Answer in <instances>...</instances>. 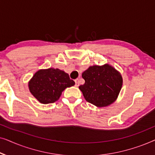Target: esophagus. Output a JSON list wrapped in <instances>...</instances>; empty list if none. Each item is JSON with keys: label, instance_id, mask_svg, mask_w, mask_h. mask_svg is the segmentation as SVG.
<instances>
[{"label": "esophagus", "instance_id": "obj_1", "mask_svg": "<svg viewBox=\"0 0 155 155\" xmlns=\"http://www.w3.org/2000/svg\"><path fill=\"white\" fill-rule=\"evenodd\" d=\"M75 86H76V87L79 86V80L76 79V80H75Z\"/></svg>", "mask_w": 155, "mask_h": 155}]
</instances>
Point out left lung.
Here are the masks:
<instances>
[{"mask_svg":"<svg viewBox=\"0 0 155 155\" xmlns=\"http://www.w3.org/2000/svg\"><path fill=\"white\" fill-rule=\"evenodd\" d=\"M84 84L79 89L87 101L97 107H105L118 98L123 85L120 72L109 64L90 66L82 74Z\"/></svg>","mask_w":155,"mask_h":155,"instance_id":"8db88e82","label":"left lung"}]
</instances>
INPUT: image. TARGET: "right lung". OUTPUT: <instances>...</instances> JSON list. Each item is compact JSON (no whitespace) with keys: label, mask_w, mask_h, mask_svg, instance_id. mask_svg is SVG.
<instances>
[{"label":"right lung","mask_w":155,"mask_h":155,"mask_svg":"<svg viewBox=\"0 0 155 155\" xmlns=\"http://www.w3.org/2000/svg\"><path fill=\"white\" fill-rule=\"evenodd\" d=\"M74 84L75 82L70 79L68 74L52 68L39 70L28 82L29 92L44 104L56 101L65 89Z\"/></svg>","instance_id":"right-lung-1"}]
</instances>
